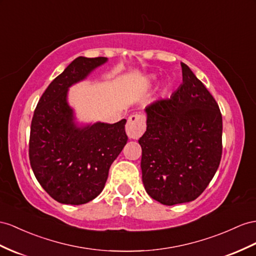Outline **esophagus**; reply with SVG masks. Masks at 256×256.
I'll return each mask as SVG.
<instances>
[{
	"mask_svg": "<svg viewBox=\"0 0 256 256\" xmlns=\"http://www.w3.org/2000/svg\"><path fill=\"white\" fill-rule=\"evenodd\" d=\"M146 121L145 116L142 114H132L130 116L126 123V134L130 140H137L145 132Z\"/></svg>",
	"mask_w": 256,
	"mask_h": 256,
	"instance_id": "1",
	"label": "esophagus"
}]
</instances>
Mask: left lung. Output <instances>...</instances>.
Segmentation results:
<instances>
[{
	"instance_id": "obj_1",
	"label": "left lung",
	"mask_w": 256,
	"mask_h": 256,
	"mask_svg": "<svg viewBox=\"0 0 256 256\" xmlns=\"http://www.w3.org/2000/svg\"><path fill=\"white\" fill-rule=\"evenodd\" d=\"M182 83L170 98L146 107L147 130L142 146V182L164 206L192 201L218 171L222 120L218 102L187 64Z\"/></svg>"
}]
</instances>
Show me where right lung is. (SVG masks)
<instances>
[{
    "label": "right lung",
    "mask_w": 256,
    "mask_h": 256,
    "mask_svg": "<svg viewBox=\"0 0 256 256\" xmlns=\"http://www.w3.org/2000/svg\"><path fill=\"white\" fill-rule=\"evenodd\" d=\"M106 62V57L76 58L45 90L32 118V171L44 190L64 204L78 206L95 199L128 142L126 119L78 128L67 102L69 86Z\"/></svg>",
    "instance_id": "add662e5"
}]
</instances>
